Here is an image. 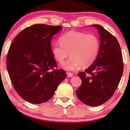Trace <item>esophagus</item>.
<instances>
[{
    "mask_svg": "<svg viewBox=\"0 0 130 130\" xmlns=\"http://www.w3.org/2000/svg\"><path fill=\"white\" fill-rule=\"evenodd\" d=\"M67 76H68V77H73V74L72 73H68L67 72Z\"/></svg>",
    "mask_w": 130,
    "mask_h": 130,
    "instance_id": "obj_1",
    "label": "esophagus"
}]
</instances>
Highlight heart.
<instances>
[{"mask_svg": "<svg viewBox=\"0 0 130 130\" xmlns=\"http://www.w3.org/2000/svg\"><path fill=\"white\" fill-rule=\"evenodd\" d=\"M60 42H54L51 51L56 60L63 61L70 53L68 60L61 63L66 70L73 71L82 65L88 67L95 61L100 48V40L94 34L72 31L60 37Z\"/></svg>", "mask_w": 130, "mask_h": 130, "instance_id": "obj_1", "label": "heart"}]
</instances>
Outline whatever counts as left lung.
<instances>
[{
    "label": "left lung",
    "instance_id": "left-lung-1",
    "mask_svg": "<svg viewBox=\"0 0 130 130\" xmlns=\"http://www.w3.org/2000/svg\"><path fill=\"white\" fill-rule=\"evenodd\" d=\"M98 30L100 48L90 66L80 72L82 81L76 90L79 99L91 106L102 105L114 93L123 73L122 53L118 40L99 25H92Z\"/></svg>",
    "mask_w": 130,
    "mask_h": 130
}]
</instances>
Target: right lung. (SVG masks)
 <instances>
[{
	"label": "right lung",
	"mask_w": 130,
	"mask_h": 130,
	"mask_svg": "<svg viewBox=\"0 0 130 130\" xmlns=\"http://www.w3.org/2000/svg\"><path fill=\"white\" fill-rule=\"evenodd\" d=\"M61 26L35 24L22 30L13 40L7 56L6 67L15 89L32 104L45 102L53 96L66 77L57 66L51 40Z\"/></svg>",
	"instance_id": "1"
}]
</instances>
